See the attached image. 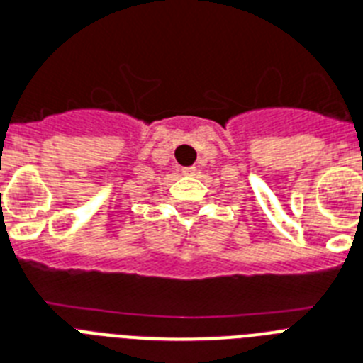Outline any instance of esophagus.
<instances>
[{
    "label": "esophagus",
    "instance_id": "1",
    "mask_svg": "<svg viewBox=\"0 0 363 363\" xmlns=\"http://www.w3.org/2000/svg\"><path fill=\"white\" fill-rule=\"evenodd\" d=\"M182 172H184V174H195L196 167H185V168H182Z\"/></svg>",
    "mask_w": 363,
    "mask_h": 363
}]
</instances>
